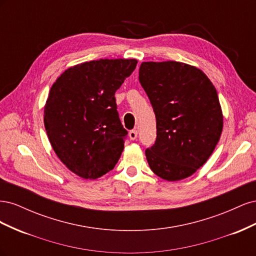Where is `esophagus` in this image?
Returning a JSON list of instances; mask_svg holds the SVG:
<instances>
[{"label": "esophagus", "mask_w": 256, "mask_h": 256, "mask_svg": "<svg viewBox=\"0 0 256 256\" xmlns=\"http://www.w3.org/2000/svg\"><path fill=\"white\" fill-rule=\"evenodd\" d=\"M129 138H130V140H136V138H138V131L136 130L129 131Z\"/></svg>", "instance_id": "34e87169"}]
</instances>
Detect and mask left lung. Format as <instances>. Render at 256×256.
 <instances>
[{
    "mask_svg": "<svg viewBox=\"0 0 256 256\" xmlns=\"http://www.w3.org/2000/svg\"><path fill=\"white\" fill-rule=\"evenodd\" d=\"M138 80L156 115L157 138L145 150L152 171L168 182L191 176L220 140L223 116L207 76L180 62H144Z\"/></svg>",
    "mask_w": 256,
    "mask_h": 256,
    "instance_id": "obj_1",
    "label": "left lung"
}]
</instances>
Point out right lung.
<instances>
[{
  "mask_svg": "<svg viewBox=\"0 0 256 256\" xmlns=\"http://www.w3.org/2000/svg\"><path fill=\"white\" fill-rule=\"evenodd\" d=\"M136 60H90L68 68L53 83L44 122L53 150L72 172L96 180L120 157L128 131L115 100Z\"/></svg>",
  "mask_w": 256,
  "mask_h": 256,
  "instance_id": "right-lung-1",
  "label": "right lung"
}]
</instances>
